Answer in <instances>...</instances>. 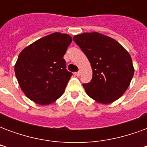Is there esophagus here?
I'll return each mask as SVG.
<instances>
[{
	"label": "esophagus",
	"mask_w": 147,
	"mask_h": 147,
	"mask_svg": "<svg viewBox=\"0 0 147 147\" xmlns=\"http://www.w3.org/2000/svg\"><path fill=\"white\" fill-rule=\"evenodd\" d=\"M76 76H81V71H77V72H76Z\"/></svg>",
	"instance_id": "1"
}]
</instances>
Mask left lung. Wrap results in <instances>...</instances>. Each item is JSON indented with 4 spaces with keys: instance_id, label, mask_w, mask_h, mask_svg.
Wrapping results in <instances>:
<instances>
[{
    "instance_id": "1",
    "label": "left lung",
    "mask_w": 147,
    "mask_h": 147,
    "mask_svg": "<svg viewBox=\"0 0 147 147\" xmlns=\"http://www.w3.org/2000/svg\"><path fill=\"white\" fill-rule=\"evenodd\" d=\"M73 40L92 67V80L83 84L87 95L102 104L120 98L134 75L128 52L113 38L97 32L78 34Z\"/></svg>"
}]
</instances>
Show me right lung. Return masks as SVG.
Instances as JSON below:
<instances>
[{
    "instance_id": "1",
    "label": "right lung",
    "mask_w": 147,
    "mask_h": 147,
    "mask_svg": "<svg viewBox=\"0 0 147 147\" xmlns=\"http://www.w3.org/2000/svg\"><path fill=\"white\" fill-rule=\"evenodd\" d=\"M72 38L56 32L24 49L15 64V74L27 98L39 105L55 102L64 92L72 73L63 58Z\"/></svg>"
}]
</instances>
